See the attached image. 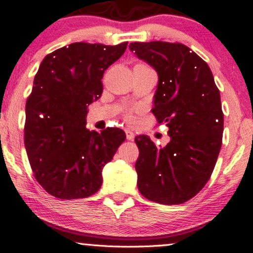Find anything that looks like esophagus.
<instances>
[{"label": "esophagus", "mask_w": 253, "mask_h": 253, "mask_svg": "<svg viewBox=\"0 0 253 253\" xmlns=\"http://www.w3.org/2000/svg\"><path fill=\"white\" fill-rule=\"evenodd\" d=\"M134 133L132 132V130H129V129H126V138L128 139V140H133V139H134Z\"/></svg>", "instance_id": "34e87169"}]
</instances>
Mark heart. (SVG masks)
I'll return each mask as SVG.
<instances>
[{
	"instance_id": "1",
	"label": "heart",
	"mask_w": 253,
	"mask_h": 253,
	"mask_svg": "<svg viewBox=\"0 0 253 253\" xmlns=\"http://www.w3.org/2000/svg\"><path fill=\"white\" fill-rule=\"evenodd\" d=\"M127 119H132V113L130 112L127 113Z\"/></svg>"
}]
</instances>
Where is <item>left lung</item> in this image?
Listing matches in <instances>:
<instances>
[{
    "instance_id": "1",
    "label": "left lung",
    "mask_w": 253,
    "mask_h": 253,
    "mask_svg": "<svg viewBox=\"0 0 253 253\" xmlns=\"http://www.w3.org/2000/svg\"><path fill=\"white\" fill-rule=\"evenodd\" d=\"M129 50L158 74L152 113L169 127L170 141L156 146L138 135V189L150 201L179 205L211 178L222 144L220 91L208 64L179 42H132Z\"/></svg>"
}]
</instances>
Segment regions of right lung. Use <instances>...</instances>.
Masks as SVG:
<instances>
[{
    "label": "right lung",
    "mask_w": 253,
    "mask_h": 253,
    "mask_svg": "<svg viewBox=\"0 0 253 253\" xmlns=\"http://www.w3.org/2000/svg\"><path fill=\"white\" fill-rule=\"evenodd\" d=\"M126 47L74 42L40 64L26 102L25 147L38 183L57 199L96 193L103 167L126 139L120 128L85 127L88 106L102 95L104 71Z\"/></svg>",
    "instance_id": "obj_1"
}]
</instances>
